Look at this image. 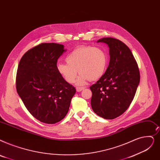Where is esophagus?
<instances>
[{
    "label": "esophagus",
    "instance_id": "esophagus-1",
    "mask_svg": "<svg viewBox=\"0 0 160 160\" xmlns=\"http://www.w3.org/2000/svg\"><path fill=\"white\" fill-rule=\"evenodd\" d=\"M85 89V88H84V87H77L76 88V91L77 92H81L82 90H83V89Z\"/></svg>",
    "mask_w": 160,
    "mask_h": 160
}]
</instances>
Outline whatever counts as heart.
<instances>
[{
    "label": "heart",
    "mask_w": 160,
    "mask_h": 160,
    "mask_svg": "<svg viewBox=\"0 0 160 160\" xmlns=\"http://www.w3.org/2000/svg\"><path fill=\"white\" fill-rule=\"evenodd\" d=\"M67 63H58L57 70L69 84L73 83L77 75L76 84L83 85L89 80L95 81L101 78L107 67L108 58L102 48L91 46H81L69 53L65 59Z\"/></svg>",
    "instance_id": "1"
}]
</instances>
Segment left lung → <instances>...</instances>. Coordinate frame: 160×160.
<instances>
[{"instance_id":"8db88e82","label":"left lung","mask_w":160,"mask_h":160,"mask_svg":"<svg viewBox=\"0 0 160 160\" xmlns=\"http://www.w3.org/2000/svg\"><path fill=\"white\" fill-rule=\"evenodd\" d=\"M108 44L110 62L105 73L90 86L91 105L94 112L112 120L126 112L133 100L140 82V72L129 48L111 37L97 40Z\"/></svg>"}]
</instances>
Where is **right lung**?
<instances>
[{
	"label": "right lung",
	"mask_w": 160,
	"mask_h": 160,
	"mask_svg": "<svg viewBox=\"0 0 160 160\" xmlns=\"http://www.w3.org/2000/svg\"><path fill=\"white\" fill-rule=\"evenodd\" d=\"M65 52L56 43H42L22 56L18 67L16 90L31 114L53 124L67 115L76 89L57 70L58 58Z\"/></svg>",
	"instance_id": "add662e5"
}]
</instances>
